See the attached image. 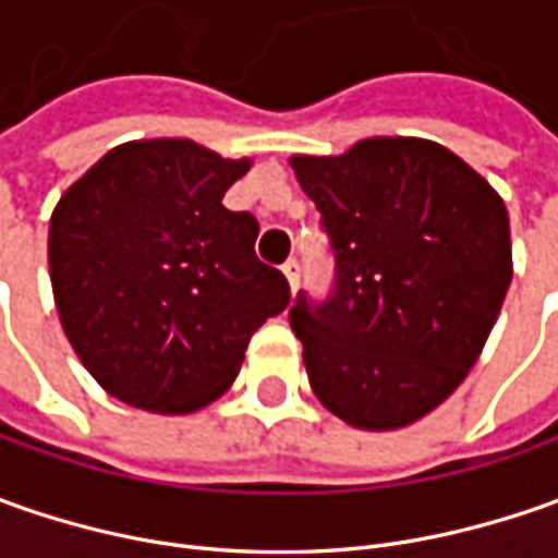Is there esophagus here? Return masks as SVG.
I'll return each instance as SVG.
<instances>
[{
  "mask_svg": "<svg viewBox=\"0 0 558 558\" xmlns=\"http://www.w3.org/2000/svg\"><path fill=\"white\" fill-rule=\"evenodd\" d=\"M282 272H286V279H289L291 291L298 289V282H301V264H298L294 257H289V260L282 264Z\"/></svg>",
  "mask_w": 558,
  "mask_h": 558,
  "instance_id": "esophagus-1",
  "label": "esophagus"
}]
</instances>
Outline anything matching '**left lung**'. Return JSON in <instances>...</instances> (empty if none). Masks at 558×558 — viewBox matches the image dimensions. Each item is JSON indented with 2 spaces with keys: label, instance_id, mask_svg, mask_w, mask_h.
<instances>
[{
  "label": "left lung",
  "instance_id": "8db88e82",
  "mask_svg": "<svg viewBox=\"0 0 558 558\" xmlns=\"http://www.w3.org/2000/svg\"><path fill=\"white\" fill-rule=\"evenodd\" d=\"M291 167L335 254L329 298L298 291L289 311L313 395L356 428H403L453 395L500 316L506 204L428 140L375 136Z\"/></svg>",
  "mask_w": 558,
  "mask_h": 558
}]
</instances>
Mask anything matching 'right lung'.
<instances>
[{"label":"right lung","mask_w":558,"mask_h":558,"mask_svg":"<svg viewBox=\"0 0 558 558\" xmlns=\"http://www.w3.org/2000/svg\"><path fill=\"white\" fill-rule=\"evenodd\" d=\"M251 161L189 140L111 148L49 223L54 307L111 397L192 413L223 395L247 341L289 307V282L254 254L260 232L223 195Z\"/></svg>","instance_id":"obj_1"}]
</instances>
